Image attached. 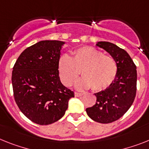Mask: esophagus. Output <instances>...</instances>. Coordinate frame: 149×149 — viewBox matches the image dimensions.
I'll use <instances>...</instances> for the list:
<instances>
[{
	"label": "esophagus",
	"instance_id": "obj_1",
	"mask_svg": "<svg viewBox=\"0 0 149 149\" xmlns=\"http://www.w3.org/2000/svg\"><path fill=\"white\" fill-rule=\"evenodd\" d=\"M82 95V93H79V92H75V96H76V97H80V96Z\"/></svg>",
	"mask_w": 149,
	"mask_h": 149
}]
</instances>
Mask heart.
<instances>
[{
  "mask_svg": "<svg viewBox=\"0 0 149 149\" xmlns=\"http://www.w3.org/2000/svg\"><path fill=\"white\" fill-rule=\"evenodd\" d=\"M60 77L65 86L76 82L81 71L83 77L77 86L80 88L92 87L95 91L105 89L113 82L117 72L115 60L92 47H82L73 52L70 57L63 54L58 63Z\"/></svg>",
  "mask_w": 149,
  "mask_h": 149,
  "instance_id": "obj_1",
  "label": "heart"
}]
</instances>
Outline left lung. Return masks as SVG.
Wrapping results in <instances>:
<instances>
[{"mask_svg": "<svg viewBox=\"0 0 149 149\" xmlns=\"http://www.w3.org/2000/svg\"><path fill=\"white\" fill-rule=\"evenodd\" d=\"M115 60L117 72L113 82L104 90L95 94V105L86 108L88 117L95 122L110 123L120 119L131 107L136 93L137 72L132 58L125 50L108 42L95 45Z\"/></svg>", "mask_w": 149, "mask_h": 149, "instance_id": "left-lung-1", "label": "left lung"}]
</instances>
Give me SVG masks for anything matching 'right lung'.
Wrapping results in <instances>:
<instances>
[{
  "mask_svg": "<svg viewBox=\"0 0 149 149\" xmlns=\"http://www.w3.org/2000/svg\"><path fill=\"white\" fill-rule=\"evenodd\" d=\"M66 42L41 41L22 51L12 72L15 102L32 122L48 125L63 117L74 92L61 82L58 63Z\"/></svg>",
  "mask_w": 149,
  "mask_h": 149,
  "instance_id": "right-lung-1",
  "label": "right lung"
}]
</instances>
